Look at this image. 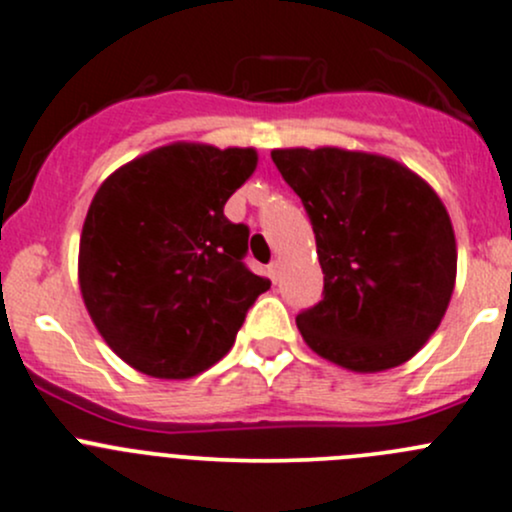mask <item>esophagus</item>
Here are the masks:
<instances>
[{"label":"esophagus","mask_w":512,"mask_h":512,"mask_svg":"<svg viewBox=\"0 0 512 512\" xmlns=\"http://www.w3.org/2000/svg\"><path fill=\"white\" fill-rule=\"evenodd\" d=\"M268 273H271L273 283H278V278H280V261H273L271 266H268Z\"/></svg>","instance_id":"1"}]
</instances>
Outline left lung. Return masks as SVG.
<instances>
[{"label": "left lung", "instance_id": "1", "mask_svg": "<svg viewBox=\"0 0 512 512\" xmlns=\"http://www.w3.org/2000/svg\"><path fill=\"white\" fill-rule=\"evenodd\" d=\"M305 205L324 298L295 317L305 344L354 373L410 361L442 322L456 283L447 207L415 170L339 146L273 148Z\"/></svg>", "mask_w": 512, "mask_h": 512}]
</instances>
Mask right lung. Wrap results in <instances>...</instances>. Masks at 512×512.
<instances>
[{"instance_id":"right-lung-1","label":"right lung","mask_w":512,"mask_h":512,"mask_svg":"<svg viewBox=\"0 0 512 512\" xmlns=\"http://www.w3.org/2000/svg\"><path fill=\"white\" fill-rule=\"evenodd\" d=\"M256 166V148L175 141L124 163L95 192L80 234V293L131 368L173 381L207 371L271 288L241 261L249 229L224 217Z\"/></svg>"}]
</instances>
